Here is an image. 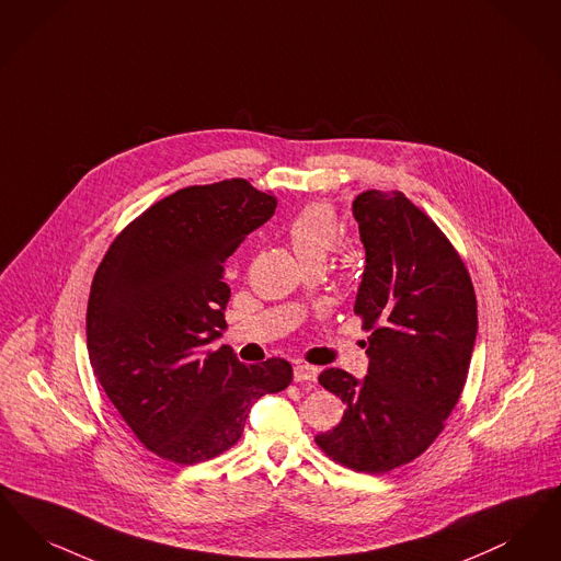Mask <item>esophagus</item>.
Returning <instances> with one entry per match:
<instances>
[{"label":"esophagus","mask_w":561,"mask_h":561,"mask_svg":"<svg viewBox=\"0 0 561 561\" xmlns=\"http://www.w3.org/2000/svg\"><path fill=\"white\" fill-rule=\"evenodd\" d=\"M318 368L310 365H295L293 368V379L297 383H308L310 388L317 383Z\"/></svg>","instance_id":"obj_1"}]
</instances>
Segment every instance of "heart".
<instances>
[{
  "mask_svg": "<svg viewBox=\"0 0 561 561\" xmlns=\"http://www.w3.org/2000/svg\"><path fill=\"white\" fill-rule=\"evenodd\" d=\"M340 226L331 205L312 203L304 207L287 226V239L301 266L324 264L337 243Z\"/></svg>",
  "mask_w": 561,
  "mask_h": 561,
  "instance_id": "heart-1",
  "label": "heart"
}]
</instances>
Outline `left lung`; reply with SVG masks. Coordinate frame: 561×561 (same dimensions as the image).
I'll return each mask as SVG.
<instances>
[{"label":"left lung","mask_w":561,"mask_h":561,"mask_svg":"<svg viewBox=\"0 0 561 561\" xmlns=\"http://www.w3.org/2000/svg\"><path fill=\"white\" fill-rule=\"evenodd\" d=\"M352 214L366 253L354 312L370 331L368 370L365 379L342 368L320 373L345 413L314 439L337 463L383 473L416 459L459 402L478 304L455 247L402 193L366 191Z\"/></svg>","instance_id":"1"}]
</instances>
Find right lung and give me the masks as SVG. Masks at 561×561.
Listing matches in <instances>:
<instances>
[{
    "instance_id": "right-lung-1",
    "label": "right lung",
    "mask_w": 561,
    "mask_h": 561,
    "mask_svg": "<svg viewBox=\"0 0 561 561\" xmlns=\"http://www.w3.org/2000/svg\"><path fill=\"white\" fill-rule=\"evenodd\" d=\"M276 196L247 180L188 186L134 219L98 266L85 317L102 390L157 457L193 465L234 446L253 402L285 390L283 358L243 365L230 345L224 264Z\"/></svg>"
}]
</instances>
